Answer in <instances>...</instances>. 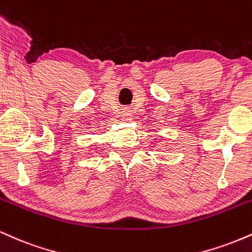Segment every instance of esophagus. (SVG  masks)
<instances>
[{"mask_svg":"<svg viewBox=\"0 0 252 252\" xmlns=\"http://www.w3.org/2000/svg\"><path fill=\"white\" fill-rule=\"evenodd\" d=\"M121 119H124V121L126 120H131L132 119V112L129 111L128 108H123L121 109Z\"/></svg>","mask_w":252,"mask_h":252,"instance_id":"obj_1","label":"esophagus"}]
</instances>
